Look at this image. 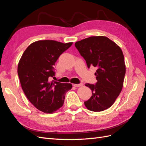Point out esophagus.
Listing matches in <instances>:
<instances>
[{"instance_id": "34e87169", "label": "esophagus", "mask_w": 146, "mask_h": 146, "mask_svg": "<svg viewBox=\"0 0 146 146\" xmlns=\"http://www.w3.org/2000/svg\"><path fill=\"white\" fill-rule=\"evenodd\" d=\"M83 83H80V84H72V86L74 87H80L83 86Z\"/></svg>"}]
</instances>
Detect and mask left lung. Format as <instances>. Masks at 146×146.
Listing matches in <instances>:
<instances>
[{
	"label": "left lung",
	"mask_w": 146,
	"mask_h": 146,
	"mask_svg": "<svg viewBox=\"0 0 146 146\" xmlns=\"http://www.w3.org/2000/svg\"><path fill=\"white\" fill-rule=\"evenodd\" d=\"M88 68H97L94 84L86 83L92 96L85 102L92 111H102L114 104L121 92L125 74L124 57L120 47L106 36H91L75 43Z\"/></svg>",
	"instance_id": "1"
}]
</instances>
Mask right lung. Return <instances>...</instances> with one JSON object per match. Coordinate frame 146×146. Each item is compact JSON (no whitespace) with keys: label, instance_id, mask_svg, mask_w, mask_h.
Listing matches in <instances>:
<instances>
[{"label":"right lung","instance_id":"obj_1","mask_svg":"<svg viewBox=\"0 0 146 146\" xmlns=\"http://www.w3.org/2000/svg\"><path fill=\"white\" fill-rule=\"evenodd\" d=\"M72 44L38 41L26 48L20 59L17 74L23 90L30 102L44 113H52L62 107L66 92L72 87L70 83L50 82L56 60Z\"/></svg>","mask_w":146,"mask_h":146}]
</instances>
